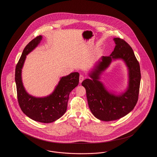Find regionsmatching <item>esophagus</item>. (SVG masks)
I'll list each match as a JSON object with an SVG mask.
<instances>
[{
	"label": "esophagus",
	"mask_w": 157,
	"mask_h": 157,
	"mask_svg": "<svg viewBox=\"0 0 157 157\" xmlns=\"http://www.w3.org/2000/svg\"><path fill=\"white\" fill-rule=\"evenodd\" d=\"M84 79V76L82 75H81L79 76V82L80 83H82V81H83Z\"/></svg>",
	"instance_id": "1"
}]
</instances>
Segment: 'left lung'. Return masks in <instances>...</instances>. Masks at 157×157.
I'll list each match as a JSON object with an SVG mask.
<instances>
[{
  "mask_svg": "<svg viewBox=\"0 0 157 157\" xmlns=\"http://www.w3.org/2000/svg\"><path fill=\"white\" fill-rule=\"evenodd\" d=\"M115 47L109 56H102L90 74L92 79H86L82 83L86 92L90 110L99 120L110 121L120 119L131 112L137 103L139 95L141 71L134 53L127 42L120 37L113 39ZM122 59L129 69V87L120 96L109 93L98 81L101 72L112 59Z\"/></svg>",
  "mask_w": 157,
  "mask_h": 157,
  "instance_id": "left-lung-1",
  "label": "left lung"
}]
</instances>
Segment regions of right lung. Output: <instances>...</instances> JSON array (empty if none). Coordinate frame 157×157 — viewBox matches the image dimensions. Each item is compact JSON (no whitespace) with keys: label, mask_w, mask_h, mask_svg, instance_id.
Here are the masks:
<instances>
[{"label":"right lung","mask_w":157,"mask_h":157,"mask_svg":"<svg viewBox=\"0 0 157 157\" xmlns=\"http://www.w3.org/2000/svg\"><path fill=\"white\" fill-rule=\"evenodd\" d=\"M42 36H38L26 46L15 69V82L17 97L22 112L32 120L43 123H51L60 118L67 109L70 92L78 86L79 74L73 72L62 77L51 95L45 98H35L29 95L25 90L21 78L22 68L26 55L35 49Z\"/></svg>","instance_id":"add662e5"}]
</instances>
